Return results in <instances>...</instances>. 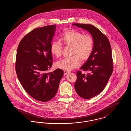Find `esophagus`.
I'll use <instances>...</instances> for the list:
<instances>
[{
	"instance_id": "34e87169",
	"label": "esophagus",
	"mask_w": 131,
	"mask_h": 131,
	"mask_svg": "<svg viewBox=\"0 0 131 131\" xmlns=\"http://www.w3.org/2000/svg\"><path fill=\"white\" fill-rule=\"evenodd\" d=\"M69 73V72L67 71H64V74L65 75H67Z\"/></svg>"
}]
</instances>
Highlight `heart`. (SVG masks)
<instances>
[{
	"label": "heart",
	"instance_id": "heart-1",
	"mask_svg": "<svg viewBox=\"0 0 131 131\" xmlns=\"http://www.w3.org/2000/svg\"><path fill=\"white\" fill-rule=\"evenodd\" d=\"M64 44L71 46L70 57L63 58L56 63L58 68L65 71H70L79 66L81 58L85 60L91 54L94 48V39L90 34H84L81 32L70 30L65 32L61 36ZM62 44L59 41H54L50 45L51 53L56 56H60L62 50Z\"/></svg>",
	"mask_w": 131,
	"mask_h": 131
}]
</instances>
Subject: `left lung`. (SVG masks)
Returning a JSON list of instances; mask_svg holds the SVG:
<instances>
[{
  "mask_svg": "<svg viewBox=\"0 0 131 131\" xmlns=\"http://www.w3.org/2000/svg\"><path fill=\"white\" fill-rule=\"evenodd\" d=\"M79 27L89 32L94 39L93 50L77 72L75 90L81 98L89 99L101 93L106 87L113 71L111 46L108 38L100 30L91 25L74 24Z\"/></svg>",
  "mask_w": 131,
  "mask_h": 131,
  "instance_id": "obj_1",
  "label": "left lung"
}]
</instances>
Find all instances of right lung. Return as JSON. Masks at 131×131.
<instances>
[{
	"label": "right lung",
	"instance_id": "obj_1",
	"mask_svg": "<svg viewBox=\"0 0 131 131\" xmlns=\"http://www.w3.org/2000/svg\"><path fill=\"white\" fill-rule=\"evenodd\" d=\"M56 25L36 28L20 41L16 72L26 92L35 100L46 102L56 95L64 75L62 70L48 71L52 65L50 45Z\"/></svg>",
	"mask_w": 131,
	"mask_h": 131
}]
</instances>
